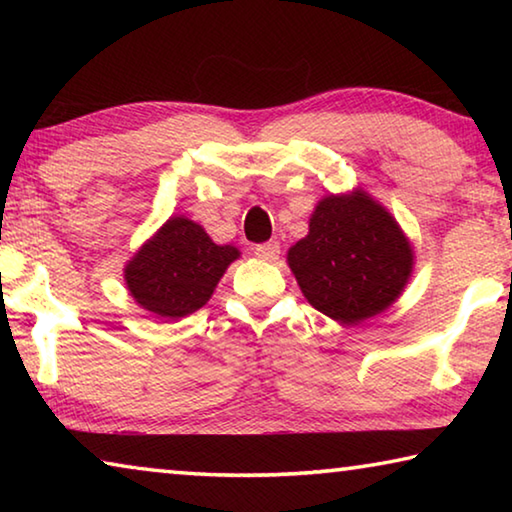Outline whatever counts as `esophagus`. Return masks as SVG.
I'll return each mask as SVG.
<instances>
[{"instance_id":"obj_1","label":"esophagus","mask_w":512,"mask_h":512,"mask_svg":"<svg viewBox=\"0 0 512 512\" xmlns=\"http://www.w3.org/2000/svg\"><path fill=\"white\" fill-rule=\"evenodd\" d=\"M255 255L259 259H264V262H275V259L280 257V244H277V241H266V244H259L255 248Z\"/></svg>"}]
</instances>
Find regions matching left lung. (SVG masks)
Instances as JSON below:
<instances>
[{"instance_id": "1", "label": "left lung", "mask_w": 512, "mask_h": 512, "mask_svg": "<svg viewBox=\"0 0 512 512\" xmlns=\"http://www.w3.org/2000/svg\"><path fill=\"white\" fill-rule=\"evenodd\" d=\"M413 246L395 216L361 187L327 194L287 264L302 296L341 325H359L402 296L413 273Z\"/></svg>"}]
</instances>
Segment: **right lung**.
Wrapping results in <instances>:
<instances>
[{
  "mask_svg": "<svg viewBox=\"0 0 512 512\" xmlns=\"http://www.w3.org/2000/svg\"><path fill=\"white\" fill-rule=\"evenodd\" d=\"M239 257V248L214 244L203 225L178 214L164 221L128 259L124 282L142 309L178 320L212 298L223 273Z\"/></svg>",
  "mask_w": 512,
  "mask_h": 512,
  "instance_id": "obj_1",
  "label": "right lung"
}]
</instances>
